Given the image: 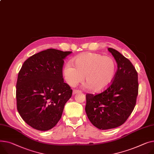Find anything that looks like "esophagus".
Returning a JSON list of instances; mask_svg holds the SVG:
<instances>
[{
	"mask_svg": "<svg viewBox=\"0 0 154 154\" xmlns=\"http://www.w3.org/2000/svg\"><path fill=\"white\" fill-rule=\"evenodd\" d=\"M80 91L79 90H73V92H72V94H73V95H75V94L79 93V92H80Z\"/></svg>",
	"mask_w": 154,
	"mask_h": 154,
	"instance_id": "1",
	"label": "esophagus"
}]
</instances>
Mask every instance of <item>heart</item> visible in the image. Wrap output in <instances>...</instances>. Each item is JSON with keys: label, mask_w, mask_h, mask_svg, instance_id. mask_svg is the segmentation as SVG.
I'll return each mask as SVG.
<instances>
[{"label": "heart", "mask_w": 154, "mask_h": 154, "mask_svg": "<svg viewBox=\"0 0 154 154\" xmlns=\"http://www.w3.org/2000/svg\"><path fill=\"white\" fill-rule=\"evenodd\" d=\"M74 64L68 63L64 69L65 79L71 86L80 82L85 77L88 88L92 91L100 92L111 85L115 77L116 64L109 56L84 53L74 59Z\"/></svg>", "instance_id": "obj_1"}]
</instances>
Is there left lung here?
Wrapping results in <instances>:
<instances>
[{
	"mask_svg": "<svg viewBox=\"0 0 154 154\" xmlns=\"http://www.w3.org/2000/svg\"><path fill=\"white\" fill-rule=\"evenodd\" d=\"M118 69L112 84L103 92L86 95L85 111L91 124L106 130L124 124L134 109L138 95V75L131 61L111 48Z\"/></svg>",
	"mask_w": 154,
	"mask_h": 154,
	"instance_id": "8db88e82",
	"label": "left lung"
}]
</instances>
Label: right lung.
<instances>
[{"instance_id": "1", "label": "right lung", "mask_w": 154, "mask_h": 154, "mask_svg": "<svg viewBox=\"0 0 154 154\" xmlns=\"http://www.w3.org/2000/svg\"><path fill=\"white\" fill-rule=\"evenodd\" d=\"M71 51L48 49L27 59L16 85L17 107L29 126L39 131L54 127L72 94L64 82V59Z\"/></svg>"}]
</instances>
